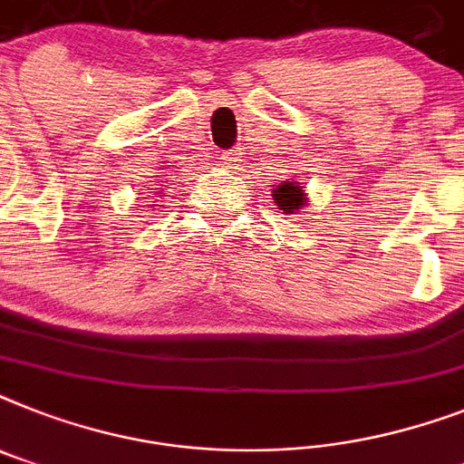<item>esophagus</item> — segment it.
<instances>
[{"label": "esophagus", "mask_w": 464, "mask_h": 464, "mask_svg": "<svg viewBox=\"0 0 464 464\" xmlns=\"http://www.w3.org/2000/svg\"><path fill=\"white\" fill-rule=\"evenodd\" d=\"M219 160H221V164H224V167H228V169H236V164L240 161L238 154L233 152V150H231V152H221Z\"/></svg>", "instance_id": "esophagus-1"}]
</instances>
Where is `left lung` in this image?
<instances>
[{"label":"left lung","instance_id":"8db88e82","mask_svg":"<svg viewBox=\"0 0 464 464\" xmlns=\"http://www.w3.org/2000/svg\"><path fill=\"white\" fill-rule=\"evenodd\" d=\"M274 199L284 209V214H293L295 209H303L307 205V195H304L303 186H297L293 180H284L281 186L274 188Z\"/></svg>","mask_w":464,"mask_h":464}]
</instances>
